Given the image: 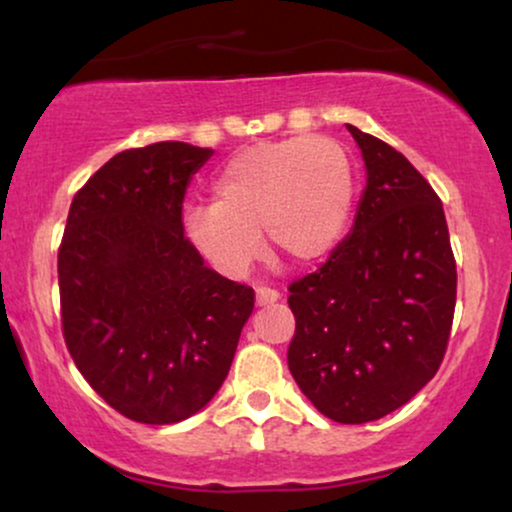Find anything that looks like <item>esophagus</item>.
I'll return each mask as SVG.
<instances>
[{
	"label": "esophagus",
	"mask_w": 512,
	"mask_h": 512,
	"mask_svg": "<svg viewBox=\"0 0 512 512\" xmlns=\"http://www.w3.org/2000/svg\"><path fill=\"white\" fill-rule=\"evenodd\" d=\"M279 300V291L275 289H268V286H258L256 289V305L258 307H265V305H272Z\"/></svg>",
	"instance_id": "1"
}]
</instances>
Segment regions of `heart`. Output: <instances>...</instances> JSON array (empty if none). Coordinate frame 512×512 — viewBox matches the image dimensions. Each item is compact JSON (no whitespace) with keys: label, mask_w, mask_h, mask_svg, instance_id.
Returning a JSON list of instances; mask_svg holds the SVG:
<instances>
[{"label":"heart","mask_w":512,"mask_h":512,"mask_svg":"<svg viewBox=\"0 0 512 512\" xmlns=\"http://www.w3.org/2000/svg\"><path fill=\"white\" fill-rule=\"evenodd\" d=\"M214 205L186 209L184 235L221 275L242 277L263 242L296 265L317 263L340 242L352 214L354 170L328 137L254 144L228 160Z\"/></svg>","instance_id":"obj_1"}]
</instances>
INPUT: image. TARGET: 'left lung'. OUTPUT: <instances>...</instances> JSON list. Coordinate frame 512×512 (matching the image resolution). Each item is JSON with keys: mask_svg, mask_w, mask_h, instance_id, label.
I'll return each instance as SVG.
<instances>
[{"mask_svg": "<svg viewBox=\"0 0 512 512\" xmlns=\"http://www.w3.org/2000/svg\"><path fill=\"white\" fill-rule=\"evenodd\" d=\"M366 165L354 226L317 272L289 286V370L321 415L380 419L436 375L457 265L443 205L410 160L347 125Z\"/></svg>", "mask_w": 512, "mask_h": 512, "instance_id": "obj_1", "label": "left lung"}]
</instances>
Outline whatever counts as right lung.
<instances>
[{
    "label": "right lung",
    "instance_id": "1",
    "mask_svg": "<svg viewBox=\"0 0 512 512\" xmlns=\"http://www.w3.org/2000/svg\"><path fill=\"white\" fill-rule=\"evenodd\" d=\"M212 149L158 142L116 153L69 207L58 251L62 331L90 387L121 415L174 424L212 401L254 289L207 268L181 205Z\"/></svg>",
    "mask_w": 512,
    "mask_h": 512
}]
</instances>
